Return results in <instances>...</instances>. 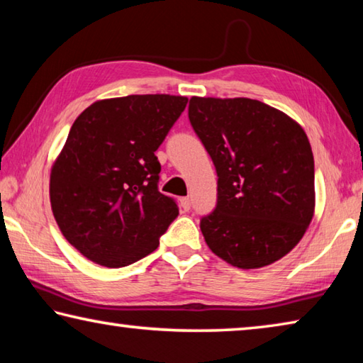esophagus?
<instances>
[{
  "mask_svg": "<svg viewBox=\"0 0 363 363\" xmlns=\"http://www.w3.org/2000/svg\"><path fill=\"white\" fill-rule=\"evenodd\" d=\"M179 203H181V208L184 211H189L190 206H192V201H190L189 196H182V199L179 200Z\"/></svg>",
  "mask_w": 363,
  "mask_h": 363,
  "instance_id": "34e87169",
  "label": "esophagus"
}]
</instances>
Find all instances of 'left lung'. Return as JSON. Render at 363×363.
<instances>
[{
  "label": "left lung",
  "mask_w": 363,
  "mask_h": 363,
  "mask_svg": "<svg viewBox=\"0 0 363 363\" xmlns=\"http://www.w3.org/2000/svg\"><path fill=\"white\" fill-rule=\"evenodd\" d=\"M189 120L218 174L216 208L200 219L210 250L240 269L290 253L315 205L314 155L303 128L247 97H192Z\"/></svg>",
  "instance_id": "left-lung-1"
}]
</instances>
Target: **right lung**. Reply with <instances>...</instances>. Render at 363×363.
Masks as SVG:
<instances>
[{
    "label": "right lung",
    "mask_w": 363,
    "mask_h": 363,
    "mask_svg": "<svg viewBox=\"0 0 363 363\" xmlns=\"http://www.w3.org/2000/svg\"><path fill=\"white\" fill-rule=\"evenodd\" d=\"M187 97L143 94L94 102L73 123L54 163L49 195L64 237L106 267H125L155 251L177 218L158 190L155 152Z\"/></svg>",
    "instance_id": "add662e5"
}]
</instances>
